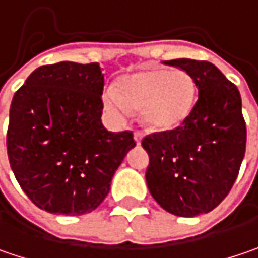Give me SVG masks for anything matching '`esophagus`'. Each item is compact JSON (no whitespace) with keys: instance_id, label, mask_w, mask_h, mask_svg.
Returning <instances> with one entry per match:
<instances>
[{"instance_id":"1","label":"esophagus","mask_w":258,"mask_h":258,"mask_svg":"<svg viewBox=\"0 0 258 258\" xmlns=\"http://www.w3.org/2000/svg\"><path fill=\"white\" fill-rule=\"evenodd\" d=\"M134 140H136V143L140 144L142 143V140H143V133L142 131H134Z\"/></svg>"}]
</instances>
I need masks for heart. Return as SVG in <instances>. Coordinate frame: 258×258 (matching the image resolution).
Returning a JSON list of instances; mask_svg holds the SVG:
<instances>
[{"instance_id":"obj_1","label":"heart","mask_w":258,"mask_h":258,"mask_svg":"<svg viewBox=\"0 0 258 258\" xmlns=\"http://www.w3.org/2000/svg\"><path fill=\"white\" fill-rule=\"evenodd\" d=\"M114 89L103 92L108 112L124 118L133 109L142 111V121L150 131H171L181 127L192 111L196 84L182 69H152L124 77Z\"/></svg>"}]
</instances>
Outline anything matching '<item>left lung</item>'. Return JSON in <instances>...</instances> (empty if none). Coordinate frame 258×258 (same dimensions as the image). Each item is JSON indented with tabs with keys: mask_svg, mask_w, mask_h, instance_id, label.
<instances>
[{
	"mask_svg": "<svg viewBox=\"0 0 258 258\" xmlns=\"http://www.w3.org/2000/svg\"><path fill=\"white\" fill-rule=\"evenodd\" d=\"M165 64L185 70L199 90L187 121L143 139L146 181L153 199L181 218L209 213L228 196L245 155L247 127L241 95L209 61L179 58Z\"/></svg>",
	"mask_w": 258,
	"mask_h": 258,
	"instance_id": "8db88e82",
	"label": "left lung"
}]
</instances>
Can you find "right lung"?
<instances>
[{
	"mask_svg": "<svg viewBox=\"0 0 258 258\" xmlns=\"http://www.w3.org/2000/svg\"><path fill=\"white\" fill-rule=\"evenodd\" d=\"M103 86L98 62L64 61L36 69L14 93L8 160L39 209L69 216L90 213L136 146L133 131L103 127Z\"/></svg>",
	"mask_w": 258,
	"mask_h": 258,
	"instance_id": "obj_1",
	"label": "right lung"
}]
</instances>
